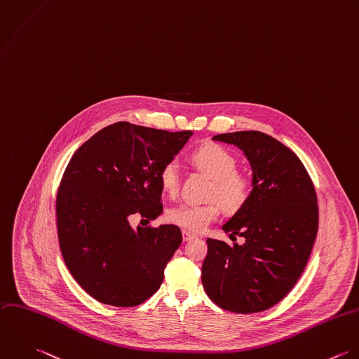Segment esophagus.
Listing matches in <instances>:
<instances>
[{
  "label": "esophagus",
  "instance_id": "esophagus-1",
  "mask_svg": "<svg viewBox=\"0 0 359 359\" xmlns=\"http://www.w3.org/2000/svg\"><path fill=\"white\" fill-rule=\"evenodd\" d=\"M196 238V236L195 234H191L189 231H182V239H184V242H188V241H191V239Z\"/></svg>",
  "mask_w": 359,
  "mask_h": 359
}]
</instances>
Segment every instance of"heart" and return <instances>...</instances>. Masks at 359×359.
Listing matches in <instances>:
<instances>
[{
    "instance_id": "heart-1",
    "label": "heart",
    "mask_w": 359,
    "mask_h": 359,
    "mask_svg": "<svg viewBox=\"0 0 359 359\" xmlns=\"http://www.w3.org/2000/svg\"><path fill=\"white\" fill-rule=\"evenodd\" d=\"M194 161L213 178V196H217L229 209L241 208L249 196V181L237 174V160L224 147L209 143L194 153ZM163 189L175 195L180 188V164L175 160L167 161L160 170ZM220 215L217 203H181L167 212V220L185 231L201 233L206 230Z\"/></svg>"
}]
</instances>
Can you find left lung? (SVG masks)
I'll list each match as a JSON object with an SVG mask.
<instances>
[{
  "label": "left lung",
  "instance_id": "left-lung-1",
  "mask_svg": "<svg viewBox=\"0 0 359 359\" xmlns=\"http://www.w3.org/2000/svg\"><path fill=\"white\" fill-rule=\"evenodd\" d=\"M212 139L243 151L252 189L223 226L245 242L208 238L202 284L226 311L262 312L290 292L306 266L319 223L316 192L297 154L270 135L239 130Z\"/></svg>",
  "mask_w": 359,
  "mask_h": 359
}]
</instances>
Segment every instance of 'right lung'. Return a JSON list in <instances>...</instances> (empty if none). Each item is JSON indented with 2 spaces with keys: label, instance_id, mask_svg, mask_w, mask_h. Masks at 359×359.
<instances>
[{
  "label": "right lung",
  "instance_id": "right-lung-1",
  "mask_svg": "<svg viewBox=\"0 0 359 359\" xmlns=\"http://www.w3.org/2000/svg\"><path fill=\"white\" fill-rule=\"evenodd\" d=\"M192 135L122 121L72 156L57 195L58 241L68 270L95 299L136 306L160 288L181 230L133 229L129 219L154 220L163 213L160 170Z\"/></svg>",
  "mask_w": 359,
  "mask_h": 359
}]
</instances>
